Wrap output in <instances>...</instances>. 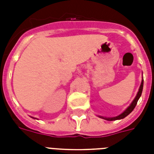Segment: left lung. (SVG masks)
<instances>
[{
  "instance_id": "8db88e82",
  "label": "left lung",
  "mask_w": 154,
  "mask_h": 154,
  "mask_svg": "<svg viewBox=\"0 0 154 154\" xmlns=\"http://www.w3.org/2000/svg\"><path fill=\"white\" fill-rule=\"evenodd\" d=\"M143 82H144V80H142L141 86H140V88H139L138 93H137V94L136 97L134 98L133 102L131 103V105H129V107L127 108L125 110L122 114H120L119 116H117V117H101V118H103V119L107 120V121H115V120L122 119V118H125L126 116H128V115H129V113H130V112L134 109V108H135L137 103V101H138L139 98H140V97H141V93H142V89H143Z\"/></svg>"
}]
</instances>
